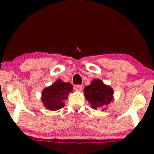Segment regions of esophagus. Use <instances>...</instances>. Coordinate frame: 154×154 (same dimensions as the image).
Here are the masks:
<instances>
[{
	"mask_svg": "<svg viewBox=\"0 0 154 154\" xmlns=\"http://www.w3.org/2000/svg\"><path fill=\"white\" fill-rule=\"evenodd\" d=\"M74 90H75V91H81V90H82V85H74Z\"/></svg>",
	"mask_w": 154,
	"mask_h": 154,
	"instance_id": "34e87169",
	"label": "esophagus"
}]
</instances>
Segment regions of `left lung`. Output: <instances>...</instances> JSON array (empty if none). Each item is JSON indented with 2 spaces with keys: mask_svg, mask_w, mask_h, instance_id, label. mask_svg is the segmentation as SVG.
I'll return each mask as SVG.
<instances>
[{
  "mask_svg": "<svg viewBox=\"0 0 154 154\" xmlns=\"http://www.w3.org/2000/svg\"><path fill=\"white\" fill-rule=\"evenodd\" d=\"M85 99L92 109L106 110V106L113 100V90L110 86L105 85L100 79H94L90 85L84 88Z\"/></svg>",
  "mask_w": 154,
  "mask_h": 154,
  "instance_id": "1",
  "label": "left lung"
}]
</instances>
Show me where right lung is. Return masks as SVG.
I'll use <instances>...</instances> for the list:
<instances>
[{"instance_id": "add662e5", "label": "right lung", "mask_w": 154, "mask_h": 154, "mask_svg": "<svg viewBox=\"0 0 154 154\" xmlns=\"http://www.w3.org/2000/svg\"><path fill=\"white\" fill-rule=\"evenodd\" d=\"M73 92V85L58 79L52 85L42 92L41 100L48 110L57 111L64 106V101L68 99L69 92Z\"/></svg>"}]
</instances>
